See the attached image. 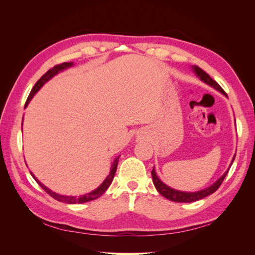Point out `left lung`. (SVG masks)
Returning a JSON list of instances; mask_svg holds the SVG:
<instances>
[{
	"mask_svg": "<svg viewBox=\"0 0 255 255\" xmlns=\"http://www.w3.org/2000/svg\"><path fill=\"white\" fill-rule=\"evenodd\" d=\"M191 69H192V71L196 73V75L202 82L207 84L208 86L215 88L216 90L220 91L223 96L228 97L226 92L223 91V89L219 86V84L217 82H215L210 75H208L205 71L202 70L201 68H199L198 66H191ZM234 159H235V155L233 156V159H232V161H231V164H230V166L228 168V170L225 173H223L217 181H216L215 183H213L211 186H208V187H206L204 189H201V190H199V191L187 192V191H181V190H176V189H173L171 187H169L168 185H166L165 183H163L158 179V176H157V174L155 172V169H154V168H153V170L151 172L152 173V179H153V184H154V186H155V188L157 189V191L159 192V194L163 196V197H165L166 199L170 200V201L182 202V203L195 202V201H198V200H201V199H203V198H205L207 196L212 195L213 192H215L216 190L219 188L221 183L223 182V180H225V177L227 176V174L229 172V169L231 168V166H232Z\"/></svg>",
	"mask_w": 255,
	"mask_h": 255,
	"instance_id": "8db88e82",
	"label": "left lung"
}]
</instances>
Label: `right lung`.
Masks as SVG:
<instances>
[{
  "label": "right lung",
  "instance_id": "1",
  "mask_svg": "<svg viewBox=\"0 0 255 255\" xmlns=\"http://www.w3.org/2000/svg\"><path fill=\"white\" fill-rule=\"evenodd\" d=\"M73 65H74V64L72 63V61H71V63H63V64H60V65H57V66H55V67H53L52 69H50V70H49L47 73H44V74L41 76V78L37 81V83L35 84V86L33 87V89L30 90V94H29V96H28V98H27V100H26V103H25V106H24V107H26V106L28 105L30 100L33 99V97L38 92V90H39L45 83H47L48 81H50V80L53 78V76H55V75L58 74L59 72L66 70V69H68V68H71ZM119 157H120V156L116 157V158L114 159L113 164H112V166H111V172H110V174L107 175L106 179L103 181V183H102L101 185H100V186H99L98 188H96L95 190H92V191L88 192V194L81 195V196H79V197H76V196H64V195L56 194V192L52 191V190L49 189L47 186H44V185H43L39 180H38L37 177H36L32 172H30V174H32V176L34 177L35 181H36L38 184H39V186H40L45 192H47V194H49L52 198L57 200V201L64 202V203H68V204L85 203V202H89V201H92V200H95V199H97V198H99V197H101V196L104 194V192L106 191V189L110 187V185L112 184V182H113V180H114V176H115L116 170H117Z\"/></svg>",
  "mask_w": 255,
  "mask_h": 255
}]
</instances>
